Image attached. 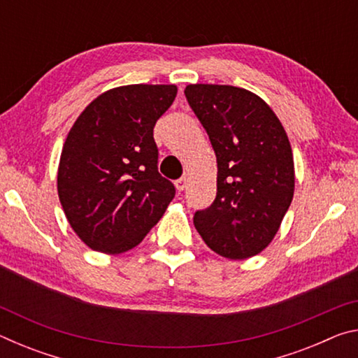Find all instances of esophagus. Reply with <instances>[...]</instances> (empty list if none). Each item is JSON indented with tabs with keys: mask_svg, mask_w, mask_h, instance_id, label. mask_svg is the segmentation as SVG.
<instances>
[{
	"mask_svg": "<svg viewBox=\"0 0 358 358\" xmlns=\"http://www.w3.org/2000/svg\"><path fill=\"white\" fill-rule=\"evenodd\" d=\"M186 185H187L186 178H180V180L175 181V187H177V191H178V192L185 191V189H186Z\"/></svg>",
	"mask_w": 358,
	"mask_h": 358,
	"instance_id": "34e87169",
	"label": "esophagus"
}]
</instances>
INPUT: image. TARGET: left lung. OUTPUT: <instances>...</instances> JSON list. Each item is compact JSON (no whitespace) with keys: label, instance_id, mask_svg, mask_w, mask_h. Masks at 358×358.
Returning a JSON list of instances; mask_svg holds the SVG:
<instances>
[{"label":"left lung","instance_id":"obj_1","mask_svg":"<svg viewBox=\"0 0 358 358\" xmlns=\"http://www.w3.org/2000/svg\"><path fill=\"white\" fill-rule=\"evenodd\" d=\"M185 94L217 162L216 199L194 215V226L220 256L250 259L273 241L292 202L289 137L271 107L245 88L191 83Z\"/></svg>","mask_w":358,"mask_h":358}]
</instances>
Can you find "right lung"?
I'll return each mask as SVG.
<instances>
[{
  "instance_id": "add662e5",
  "label": "right lung",
  "mask_w": 358,
  "mask_h": 358,
  "mask_svg": "<svg viewBox=\"0 0 358 358\" xmlns=\"http://www.w3.org/2000/svg\"><path fill=\"white\" fill-rule=\"evenodd\" d=\"M177 85L107 90L72 124L58 164V197L85 245L104 254L136 248L175 196L157 172L153 128Z\"/></svg>"
}]
</instances>
